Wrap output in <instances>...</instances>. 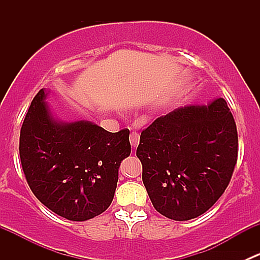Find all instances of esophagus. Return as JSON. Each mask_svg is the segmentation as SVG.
<instances>
[{
    "label": "esophagus",
    "mask_w": 260,
    "mask_h": 260,
    "mask_svg": "<svg viewBox=\"0 0 260 260\" xmlns=\"http://www.w3.org/2000/svg\"><path fill=\"white\" fill-rule=\"evenodd\" d=\"M140 123H141V124H145L146 120L145 119H141ZM129 141H131V145H132L136 148V147L138 146V143H140V133H137V132H132V133H131Z\"/></svg>",
    "instance_id": "34e87169"
}]
</instances>
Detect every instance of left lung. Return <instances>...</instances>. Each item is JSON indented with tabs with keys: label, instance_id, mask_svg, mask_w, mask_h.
Instances as JSON below:
<instances>
[{
	"label": "left lung",
	"instance_id": "8db88e82",
	"mask_svg": "<svg viewBox=\"0 0 260 260\" xmlns=\"http://www.w3.org/2000/svg\"><path fill=\"white\" fill-rule=\"evenodd\" d=\"M137 157L159 214L176 221L203 215L224 193L237 165V124L225 99L158 117L141 133Z\"/></svg>",
	"mask_w": 260,
	"mask_h": 260
}]
</instances>
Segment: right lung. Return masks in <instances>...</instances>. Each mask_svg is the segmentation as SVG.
<instances>
[{
    "mask_svg": "<svg viewBox=\"0 0 260 260\" xmlns=\"http://www.w3.org/2000/svg\"><path fill=\"white\" fill-rule=\"evenodd\" d=\"M46 90L31 102L20 133V158L34 195L73 221L93 219L112 204L120 162L129 156V129L108 132L89 122L52 115Z\"/></svg>",
    "mask_w": 260,
    "mask_h": 260,
    "instance_id": "obj_1",
    "label": "right lung"
}]
</instances>
